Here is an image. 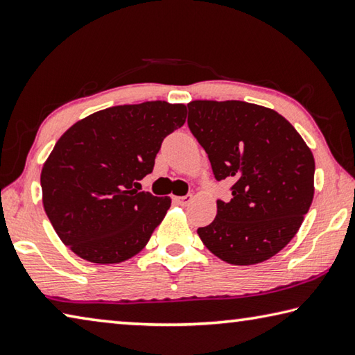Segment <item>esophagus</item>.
I'll use <instances>...</instances> for the list:
<instances>
[{"label":"esophagus","mask_w":355,"mask_h":355,"mask_svg":"<svg viewBox=\"0 0 355 355\" xmlns=\"http://www.w3.org/2000/svg\"><path fill=\"white\" fill-rule=\"evenodd\" d=\"M193 200V196L191 195H185V196H176L174 198V201H176L179 206H189V204Z\"/></svg>","instance_id":"esophagus-1"}]
</instances>
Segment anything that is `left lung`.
Returning a JSON list of instances; mask_svg holds the SVG:
<instances>
[{"label":"left lung","mask_w":355,"mask_h":355,"mask_svg":"<svg viewBox=\"0 0 355 355\" xmlns=\"http://www.w3.org/2000/svg\"><path fill=\"white\" fill-rule=\"evenodd\" d=\"M189 128L206 149L215 178L231 179V201L198 229L201 241L231 265H256L284 250L309 212L315 159L276 110L245 101L189 103Z\"/></svg>","instance_id":"obj_1"}]
</instances>
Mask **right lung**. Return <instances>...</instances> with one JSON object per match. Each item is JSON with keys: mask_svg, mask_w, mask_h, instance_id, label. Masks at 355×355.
I'll return each instance as SVG.
<instances>
[{"mask_svg": "<svg viewBox=\"0 0 355 355\" xmlns=\"http://www.w3.org/2000/svg\"><path fill=\"white\" fill-rule=\"evenodd\" d=\"M166 101L98 110L68 128L42 166V202L62 243L92 263L139 254L171 206L134 189L153 171L162 140L187 118Z\"/></svg>", "mask_w": 355, "mask_h": 355, "instance_id": "right-lung-1", "label": "right lung"}]
</instances>
